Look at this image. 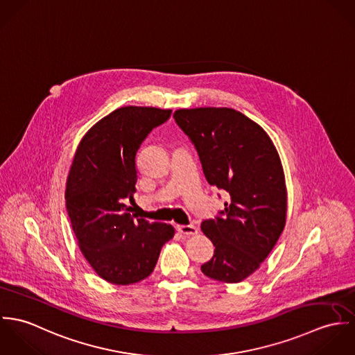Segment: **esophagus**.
<instances>
[{
    "label": "esophagus",
    "instance_id": "34e87169",
    "mask_svg": "<svg viewBox=\"0 0 355 355\" xmlns=\"http://www.w3.org/2000/svg\"><path fill=\"white\" fill-rule=\"evenodd\" d=\"M176 228L182 235H186V236H191V235L198 234V228L194 227V225H178Z\"/></svg>",
    "mask_w": 355,
    "mask_h": 355
}]
</instances>
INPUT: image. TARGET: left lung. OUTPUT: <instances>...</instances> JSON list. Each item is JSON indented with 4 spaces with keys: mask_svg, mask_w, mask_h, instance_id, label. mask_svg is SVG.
I'll return each mask as SVG.
<instances>
[{
    "mask_svg": "<svg viewBox=\"0 0 355 355\" xmlns=\"http://www.w3.org/2000/svg\"><path fill=\"white\" fill-rule=\"evenodd\" d=\"M173 117L198 153L207 183L228 197L224 210L201 224L216 248L201 270L217 282L239 283L284 230L287 190L279 154L268 134L235 109H179Z\"/></svg>",
    "mask_w": 355,
    "mask_h": 355,
    "instance_id": "left-lung-1",
    "label": "left lung"
}]
</instances>
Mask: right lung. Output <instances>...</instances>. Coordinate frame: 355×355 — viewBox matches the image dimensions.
Returning <instances> with one entry per match:
<instances>
[{
	"mask_svg": "<svg viewBox=\"0 0 355 355\" xmlns=\"http://www.w3.org/2000/svg\"><path fill=\"white\" fill-rule=\"evenodd\" d=\"M171 109L124 106L100 120L82 139L67 182V211L78 245L103 280L127 286L146 279L171 224L131 216L137 193V153Z\"/></svg>",
	"mask_w": 355,
	"mask_h": 355,
	"instance_id": "add662e5",
	"label": "right lung"
}]
</instances>
